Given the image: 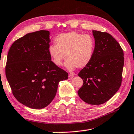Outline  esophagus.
<instances>
[{"label": "esophagus", "instance_id": "obj_1", "mask_svg": "<svg viewBox=\"0 0 134 134\" xmlns=\"http://www.w3.org/2000/svg\"><path fill=\"white\" fill-rule=\"evenodd\" d=\"M73 77H74V75L73 74H70L69 75V80H71L72 79H73Z\"/></svg>", "mask_w": 134, "mask_h": 134}]
</instances>
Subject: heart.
Here are the masks:
<instances>
[{
  "instance_id": "heart-1",
  "label": "heart",
  "mask_w": 134,
  "mask_h": 134,
  "mask_svg": "<svg viewBox=\"0 0 134 134\" xmlns=\"http://www.w3.org/2000/svg\"><path fill=\"white\" fill-rule=\"evenodd\" d=\"M55 44L48 47L53 64L61 66L66 57L65 66L69 71L86 67L93 59L96 41L92 36L76 31L61 33L54 38Z\"/></svg>"
}]
</instances>
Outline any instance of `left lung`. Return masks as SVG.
Instances as JSON below:
<instances>
[{"label": "left lung", "mask_w": 134, "mask_h": 134, "mask_svg": "<svg viewBox=\"0 0 134 134\" xmlns=\"http://www.w3.org/2000/svg\"><path fill=\"white\" fill-rule=\"evenodd\" d=\"M92 35L96 41L94 57L78 74L84 82L78 94L87 104L100 105L120 88L124 57L120 44L109 33L92 30Z\"/></svg>", "instance_id": "left-lung-1"}]
</instances>
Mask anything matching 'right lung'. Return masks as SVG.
Segmentation results:
<instances>
[{
  "mask_svg": "<svg viewBox=\"0 0 134 134\" xmlns=\"http://www.w3.org/2000/svg\"><path fill=\"white\" fill-rule=\"evenodd\" d=\"M49 35L47 30L27 34L12 44L7 57L6 76L12 93L30 108L49 105L59 82L68 79L67 72L51 60Z\"/></svg>",
  "mask_w": 134,
  "mask_h": 134,
  "instance_id": "add662e5",
  "label": "right lung"
}]
</instances>
